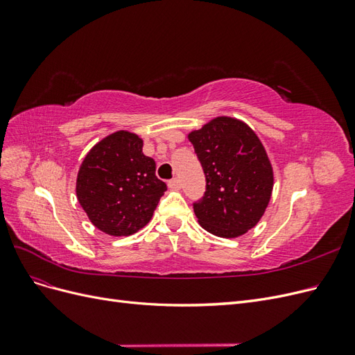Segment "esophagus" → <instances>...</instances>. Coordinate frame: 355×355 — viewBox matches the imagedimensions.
I'll return each mask as SVG.
<instances>
[{
	"instance_id": "1",
	"label": "esophagus",
	"mask_w": 355,
	"mask_h": 355,
	"mask_svg": "<svg viewBox=\"0 0 355 355\" xmlns=\"http://www.w3.org/2000/svg\"><path fill=\"white\" fill-rule=\"evenodd\" d=\"M168 188L170 189H180V180L178 178H173L168 180Z\"/></svg>"
}]
</instances>
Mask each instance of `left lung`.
<instances>
[{
  "label": "left lung",
  "mask_w": 355,
  "mask_h": 355,
  "mask_svg": "<svg viewBox=\"0 0 355 355\" xmlns=\"http://www.w3.org/2000/svg\"><path fill=\"white\" fill-rule=\"evenodd\" d=\"M206 175L194 202L198 223L222 239L252 230L271 200L274 173L259 137L245 123L218 116L188 135Z\"/></svg>",
  "instance_id": "8db88e82"
}]
</instances>
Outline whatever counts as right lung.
Returning <instances> with one entry per match:
<instances>
[{
    "label": "right lung",
    "instance_id": "1",
    "mask_svg": "<svg viewBox=\"0 0 355 355\" xmlns=\"http://www.w3.org/2000/svg\"><path fill=\"white\" fill-rule=\"evenodd\" d=\"M142 146L137 135L115 132L90 149L78 170L81 207L96 228L114 237L144 228L167 189Z\"/></svg>",
    "mask_w": 355,
    "mask_h": 355
}]
</instances>
